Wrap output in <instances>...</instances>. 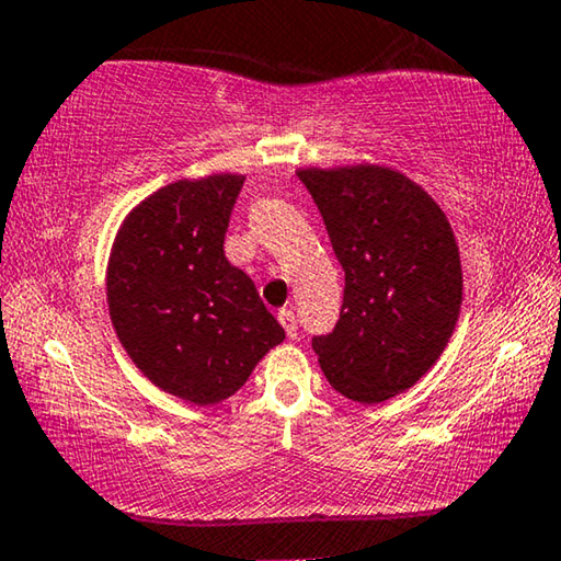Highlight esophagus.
Here are the masks:
<instances>
[{
	"label": "esophagus",
	"mask_w": 561,
	"mask_h": 561,
	"mask_svg": "<svg viewBox=\"0 0 561 561\" xmlns=\"http://www.w3.org/2000/svg\"><path fill=\"white\" fill-rule=\"evenodd\" d=\"M277 318H279L284 333H287L289 341H295V337H297V320H295V312H291V310H279Z\"/></svg>",
	"instance_id": "1"
}]
</instances>
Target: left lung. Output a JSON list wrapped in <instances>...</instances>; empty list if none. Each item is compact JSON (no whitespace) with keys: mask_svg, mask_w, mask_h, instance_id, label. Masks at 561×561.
Instances as JSON below:
<instances>
[{"mask_svg":"<svg viewBox=\"0 0 561 561\" xmlns=\"http://www.w3.org/2000/svg\"><path fill=\"white\" fill-rule=\"evenodd\" d=\"M345 272L341 320L314 337L320 368L358 404H383L435 366L462 305V264L437 201L404 172L299 168Z\"/></svg>","mask_w":561,"mask_h":561,"instance_id":"obj_1","label":"left lung"}]
</instances>
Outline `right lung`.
<instances>
[{
	"instance_id": "obj_1",
	"label": "right lung",
	"mask_w": 561,
	"mask_h": 561,
	"mask_svg": "<svg viewBox=\"0 0 561 561\" xmlns=\"http://www.w3.org/2000/svg\"><path fill=\"white\" fill-rule=\"evenodd\" d=\"M243 178H183L126 213L106 264L108 318L157 389L208 407L247 383L284 341L247 272L224 254Z\"/></svg>"
}]
</instances>
